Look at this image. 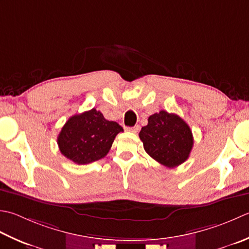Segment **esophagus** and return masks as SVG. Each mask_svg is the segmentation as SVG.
<instances>
[{"instance_id":"1","label":"esophagus","mask_w":249,"mask_h":249,"mask_svg":"<svg viewBox=\"0 0 249 249\" xmlns=\"http://www.w3.org/2000/svg\"><path fill=\"white\" fill-rule=\"evenodd\" d=\"M139 129H140L139 125H136V126H134V127H126V130L131 131V133H138Z\"/></svg>"}]
</instances>
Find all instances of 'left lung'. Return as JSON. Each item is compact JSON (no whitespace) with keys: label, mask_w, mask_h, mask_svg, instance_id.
Returning <instances> with one entry per match:
<instances>
[{"label":"left lung","mask_w":249,"mask_h":249,"mask_svg":"<svg viewBox=\"0 0 249 249\" xmlns=\"http://www.w3.org/2000/svg\"><path fill=\"white\" fill-rule=\"evenodd\" d=\"M143 148L151 158L173 168L186 162L193 147L189 125L179 115L160 111L148 119V125L139 133Z\"/></svg>","instance_id":"left-lung-1"}]
</instances>
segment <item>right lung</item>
<instances>
[{
  "instance_id": "obj_1",
  "label": "right lung",
  "mask_w": 249,
  "mask_h": 249,
  "mask_svg": "<svg viewBox=\"0 0 249 249\" xmlns=\"http://www.w3.org/2000/svg\"><path fill=\"white\" fill-rule=\"evenodd\" d=\"M123 127L104 118L95 108L75 114L66 122L58 135L57 143L62 155L79 165L105 158L115 136Z\"/></svg>"
}]
</instances>
